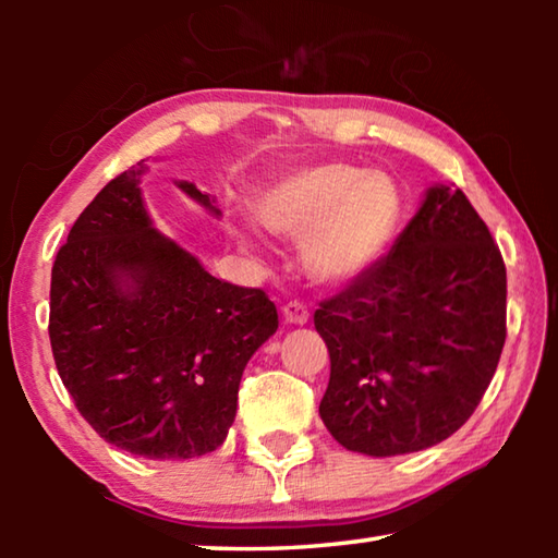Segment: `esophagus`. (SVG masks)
<instances>
[{
    "label": "esophagus",
    "mask_w": 558,
    "mask_h": 558,
    "mask_svg": "<svg viewBox=\"0 0 558 558\" xmlns=\"http://www.w3.org/2000/svg\"><path fill=\"white\" fill-rule=\"evenodd\" d=\"M282 317H286V323H290V325H305L310 319V310L305 302L290 300L282 305Z\"/></svg>",
    "instance_id": "1"
}]
</instances>
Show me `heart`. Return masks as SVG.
<instances>
[{
  "instance_id": "heart-1",
  "label": "heart",
  "mask_w": 558,
  "mask_h": 558,
  "mask_svg": "<svg viewBox=\"0 0 558 558\" xmlns=\"http://www.w3.org/2000/svg\"><path fill=\"white\" fill-rule=\"evenodd\" d=\"M268 231L302 243V260L323 282H349L372 270L401 221V196L389 177L344 162L305 167L263 196Z\"/></svg>"
}]
</instances>
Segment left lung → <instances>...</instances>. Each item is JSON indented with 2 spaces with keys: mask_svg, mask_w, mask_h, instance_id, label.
Wrapping results in <instances>:
<instances>
[{
  "mask_svg": "<svg viewBox=\"0 0 558 558\" xmlns=\"http://www.w3.org/2000/svg\"><path fill=\"white\" fill-rule=\"evenodd\" d=\"M319 401L347 450L403 456L450 438L483 401L507 337V270L460 189L436 184L391 253L319 302Z\"/></svg>",
  "mask_w": 558,
  "mask_h": 558,
  "instance_id": "8db88e82",
  "label": "left lung"
}]
</instances>
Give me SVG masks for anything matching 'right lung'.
Returning a JSON list of instances; mask_svg holds the SVG:
<instances>
[{"label":"right lung","instance_id":"right-lung-1","mask_svg":"<svg viewBox=\"0 0 558 558\" xmlns=\"http://www.w3.org/2000/svg\"><path fill=\"white\" fill-rule=\"evenodd\" d=\"M145 169L110 179L56 253L51 352L100 438L149 460H189L226 440L243 369L276 335L278 310L155 229L140 192ZM179 189L219 216L209 194Z\"/></svg>","mask_w":558,"mask_h":558}]
</instances>
